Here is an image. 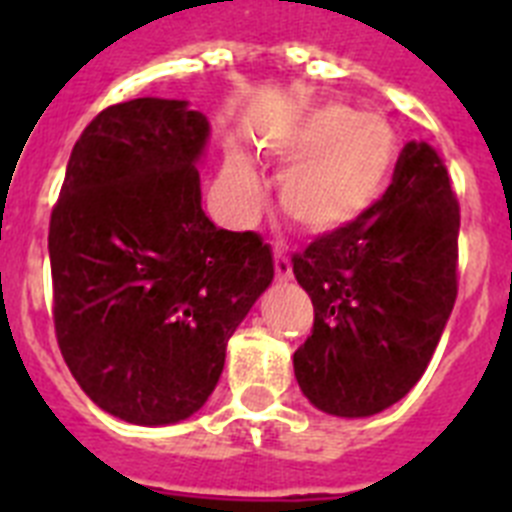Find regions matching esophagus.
Segmentation results:
<instances>
[{"mask_svg": "<svg viewBox=\"0 0 512 512\" xmlns=\"http://www.w3.org/2000/svg\"><path fill=\"white\" fill-rule=\"evenodd\" d=\"M274 271H277V279H289L292 277V261L287 259V253L282 248H274Z\"/></svg>", "mask_w": 512, "mask_h": 512, "instance_id": "34e87169", "label": "esophagus"}]
</instances>
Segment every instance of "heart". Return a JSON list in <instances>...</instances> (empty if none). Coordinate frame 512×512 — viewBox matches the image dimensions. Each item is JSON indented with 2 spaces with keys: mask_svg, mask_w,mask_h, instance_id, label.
<instances>
[{
  "mask_svg": "<svg viewBox=\"0 0 512 512\" xmlns=\"http://www.w3.org/2000/svg\"><path fill=\"white\" fill-rule=\"evenodd\" d=\"M269 153L289 166L279 184L284 215L305 233L328 235L359 223L382 200L397 164V135L384 117L323 104L284 130ZM223 189L241 215H253L264 200L259 176L238 151L225 156Z\"/></svg>",
  "mask_w": 512,
  "mask_h": 512,
  "instance_id": "obj_1",
  "label": "heart"
}]
</instances>
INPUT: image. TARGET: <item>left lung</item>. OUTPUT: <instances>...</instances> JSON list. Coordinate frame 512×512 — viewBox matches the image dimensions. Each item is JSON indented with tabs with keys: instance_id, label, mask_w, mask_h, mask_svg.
Returning <instances> with one entry per match:
<instances>
[{
	"instance_id": "1",
	"label": "left lung",
	"mask_w": 512,
	"mask_h": 512,
	"mask_svg": "<svg viewBox=\"0 0 512 512\" xmlns=\"http://www.w3.org/2000/svg\"><path fill=\"white\" fill-rule=\"evenodd\" d=\"M459 202L436 148L408 143L382 200L351 228L295 253L315 307L295 351L302 395L338 418H369L413 390L456 302Z\"/></svg>"
}]
</instances>
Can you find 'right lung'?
Returning <instances> with one entry per match:
<instances>
[{"instance_id":"right-lung-1","label":"right lung","mask_w":512,"mask_h":512,"mask_svg":"<svg viewBox=\"0 0 512 512\" xmlns=\"http://www.w3.org/2000/svg\"><path fill=\"white\" fill-rule=\"evenodd\" d=\"M207 140L184 99L112 104L76 140L53 207L58 346L89 400L125 423L197 413L274 279L259 233L215 228L202 210Z\"/></svg>"}]
</instances>
